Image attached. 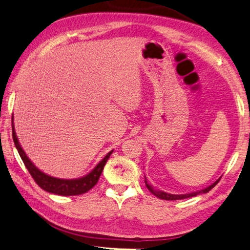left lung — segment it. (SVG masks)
Instances as JSON below:
<instances>
[{
  "mask_svg": "<svg viewBox=\"0 0 250 250\" xmlns=\"http://www.w3.org/2000/svg\"><path fill=\"white\" fill-rule=\"evenodd\" d=\"M220 181V178H218L217 181H216L215 183H212L210 186H208L206 188H204V189L202 190H198V191H193V193H189V194H183V195H173V194H168V193H165V191L163 190H157L155 189V188L149 185L148 183H147V181L145 179V184H146V187L148 188V190L152 193L153 195L156 196V197L161 198V199H165V200H178V199H185V198H189V197H194V196H197L199 194H206L209 191L212 187H215L216 185H217V183Z\"/></svg>",
  "mask_w": 250,
  "mask_h": 250,
  "instance_id": "8db88e82",
  "label": "left lung"
}]
</instances>
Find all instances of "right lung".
Segmentation results:
<instances>
[{"mask_svg":"<svg viewBox=\"0 0 250 250\" xmlns=\"http://www.w3.org/2000/svg\"><path fill=\"white\" fill-rule=\"evenodd\" d=\"M12 135H13V141H14L16 149H18L20 156H21L24 165H25V167L28 170V173L31 174L33 179L36 182V184H38L42 189L48 191V193L61 195V196L82 195L86 193V191H88L89 189H92V188L96 185L98 179H100V176L104 169L105 164L109 158L110 154L113 153V150L112 152H109L91 171H89L87 175L83 176V177L75 178V179L56 178V177H53V176L43 173L42 170H40L38 167L31 162V159L27 157V155L23 150L21 145H20L18 136H16V133L14 129L13 116H12Z\"/></svg>","mask_w":250,"mask_h":250,"instance_id":"add662e5","label":"right lung"}]
</instances>
